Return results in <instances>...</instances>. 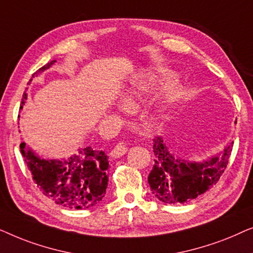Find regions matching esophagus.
<instances>
[{"instance_id": "obj_1", "label": "esophagus", "mask_w": 253, "mask_h": 253, "mask_svg": "<svg viewBox=\"0 0 253 253\" xmlns=\"http://www.w3.org/2000/svg\"><path fill=\"white\" fill-rule=\"evenodd\" d=\"M126 151H127L126 145L124 143H119L115 147H114V150L110 152V157L115 158V159L120 158V157H122V155L126 154Z\"/></svg>"}]
</instances>
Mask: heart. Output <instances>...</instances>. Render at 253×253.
Masks as SVG:
<instances>
[{
	"mask_svg": "<svg viewBox=\"0 0 253 253\" xmlns=\"http://www.w3.org/2000/svg\"><path fill=\"white\" fill-rule=\"evenodd\" d=\"M174 77H175V74H172V72H167V74L159 76V77L158 76H154V77H147L140 82L139 87L144 89L151 88L153 87L157 83H161L162 81H168V79H171Z\"/></svg>",
	"mask_w": 253,
	"mask_h": 253,
	"instance_id": "heart-1",
	"label": "heart"
}]
</instances>
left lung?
<instances>
[{
	"mask_svg": "<svg viewBox=\"0 0 253 253\" xmlns=\"http://www.w3.org/2000/svg\"><path fill=\"white\" fill-rule=\"evenodd\" d=\"M233 144L227 145L221 153L197 162L177 157L158 137L153 144V168L147 177L152 193L160 202L171 205L196 199L219 181L227 168Z\"/></svg>",
	"mask_w": 253,
	"mask_h": 253,
	"instance_id": "obj_1",
	"label": "left lung"
}]
</instances>
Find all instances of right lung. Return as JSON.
<instances>
[{
	"label": "right lung",
	"mask_w": 253,
	"mask_h": 253,
	"mask_svg": "<svg viewBox=\"0 0 253 253\" xmlns=\"http://www.w3.org/2000/svg\"><path fill=\"white\" fill-rule=\"evenodd\" d=\"M55 62L51 61L34 72L30 83ZM26 99L27 94L24 92L19 109H23ZM20 152L32 172L33 181L43 195L57 205L75 210L89 209L105 197L109 162L103 151L89 146L79 148L78 154L62 160L40 158L25 143L20 144Z\"/></svg>",
	"instance_id": "1"
}]
</instances>
